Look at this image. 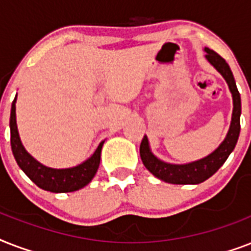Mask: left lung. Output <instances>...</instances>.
Masks as SVG:
<instances>
[{"mask_svg": "<svg viewBox=\"0 0 251 251\" xmlns=\"http://www.w3.org/2000/svg\"><path fill=\"white\" fill-rule=\"evenodd\" d=\"M206 52V60L218 70L222 76L226 79V84L229 87L232 99H233V112H232V120L228 133H226L224 141L219 145L215 151L207 155V156L199 159V160L186 163V164H172L164 160H160L151 151L149 138L146 137L142 139L141 159L147 169L161 181L175 185H197L211 176L215 175L219 171L226 160L228 159L232 151L237 145L238 137H240V116H241V96L237 90L234 76L232 74L229 65L226 64V60L220 57L216 52L208 48H204Z\"/></svg>", "mask_w": 251, "mask_h": 251, "instance_id": "obj_1", "label": "left lung"}]
</instances>
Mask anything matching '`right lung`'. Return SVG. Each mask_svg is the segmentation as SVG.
<instances>
[{"mask_svg":"<svg viewBox=\"0 0 251 251\" xmlns=\"http://www.w3.org/2000/svg\"><path fill=\"white\" fill-rule=\"evenodd\" d=\"M15 102H17V96L11 104V113H10V142L17 164L27 175V177L36 183L40 189L52 193H72L88 185L98 172L102 145L105 141L100 142L95 152L87 160L75 167L64 168V169L47 167L41 164L40 161H37L32 155H29L22 143L17 126Z\"/></svg>","mask_w":251,"mask_h":251,"instance_id":"right-lung-1","label":"right lung"}]
</instances>
